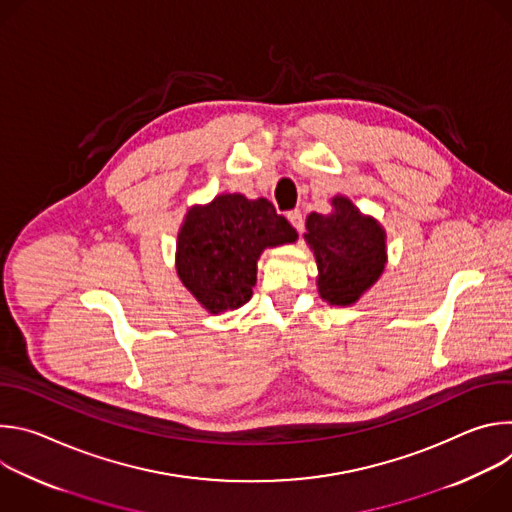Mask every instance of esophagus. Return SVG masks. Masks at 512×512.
I'll use <instances>...</instances> for the list:
<instances>
[{
    "label": "esophagus",
    "mask_w": 512,
    "mask_h": 512,
    "mask_svg": "<svg viewBox=\"0 0 512 512\" xmlns=\"http://www.w3.org/2000/svg\"><path fill=\"white\" fill-rule=\"evenodd\" d=\"M287 221H289L291 225H294V229H296L298 233L304 231V214H302L300 208L289 210V212H287Z\"/></svg>",
    "instance_id": "obj_1"
}]
</instances>
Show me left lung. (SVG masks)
<instances>
[{
	"mask_svg": "<svg viewBox=\"0 0 512 512\" xmlns=\"http://www.w3.org/2000/svg\"><path fill=\"white\" fill-rule=\"evenodd\" d=\"M334 212H312L306 221L308 243L318 261L320 296L336 306H350L383 273L385 231L344 198H332Z\"/></svg>",
	"mask_w": 512,
	"mask_h": 512,
	"instance_id": "1",
	"label": "left lung"
}]
</instances>
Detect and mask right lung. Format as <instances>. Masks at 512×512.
Wrapping results in <instances>:
<instances>
[{"label": "right lung", "mask_w": 512, "mask_h": 512, "mask_svg": "<svg viewBox=\"0 0 512 512\" xmlns=\"http://www.w3.org/2000/svg\"><path fill=\"white\" fill-rule=\"evenodd\" d=\"M296 239V229L269 200L223 194L188 210L178 233L176 269L210 314H223L251 300L263 249Z\"/></svg>", "instance_id": "1"}]
</instances>
